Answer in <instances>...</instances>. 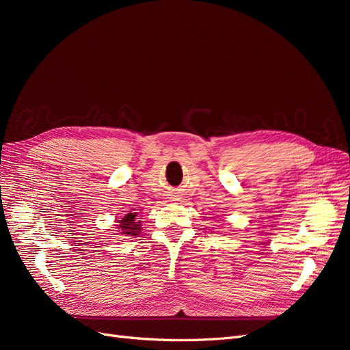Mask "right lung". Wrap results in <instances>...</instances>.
<instances>
[{
	"label": "right lung",
	"mask_w": 350,
	"mask_h": 350,
	"mask_svg": "<svg viewBox=\"0 0 350 350\" xmlns=\"http://www.w3.org/2000/svg\"><path fill=\"white\" fill-rule=\"evenodd\" d=\"M137 213H129L125 215L118 224L116 225V228H118V230H121V234L125 235V237H137L140 234L142 230V220L137 219Z\"/></svg>",
	"instance_id": "obj_1"
}]
</instances>
